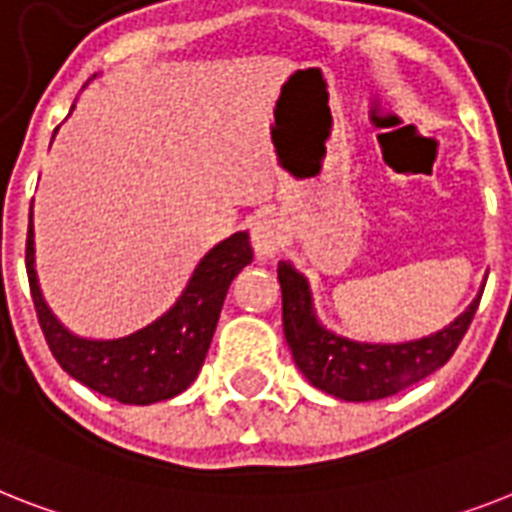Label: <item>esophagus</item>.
<instances>
[{
	"instance_id": "esophagus-1",
	"label": "esophagus",
	"mask_w": 512,
	"mask_h": 512,
	"mask_svg": "<svg viewBox=\"0 0 512 512\" xmlns=\"http://www.w3.org/2000/svg\"><path fill=\"white\" fill-rule=\"evenodd\" d=\"M286 228L278 215H260L252 226V247L260 257H270L284 247Z\"/></svg>"
}]
</instances>
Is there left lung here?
<instances>
[{
    "label": "left lung",
    "mask_w": 512,
    "mask_h": 512,
    "mask_svg": "<svg viewBox=\"0 0 512 512\" xmlns=\"http://www.w3.org/2000/svg\"><path fill=\"white\" fill-rule=\"evenodd\" d=\"M284 297V336L307 381L347 402L384 400L439 371L463 342L479 299L439 334L407 344H357L318 323L305 276L289 263L278 265Z\"/></svg>",
    "instance_id": "left-lung-1"
}]
</instances>
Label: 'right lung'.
Here are the masks:
<instances>
[{
  "label": "right lung",
  "instance_id": "1",
  "mask_svg": "<svg viewBox=\"0 0 512 512\" xmlns=\"http://www.w3.org/2000/svg\"><path fill=\"white\" fill-rule=\"evenodd\" d=\"M249 263H252L249 234L239 231L207 252L176 307L162 315L160 321L126 339L91 342V339H78L68 328L60 326L57 318L49 313L47 302L41 299L36 270H33V228L28 223V286H31L36 318L54 360L76 381L123 405H152V402L170 400L197 378L213 342L228 286Z\"/></svg>",
  "mask_w": 512,
  "mask_h": 512
}]
</instances>
